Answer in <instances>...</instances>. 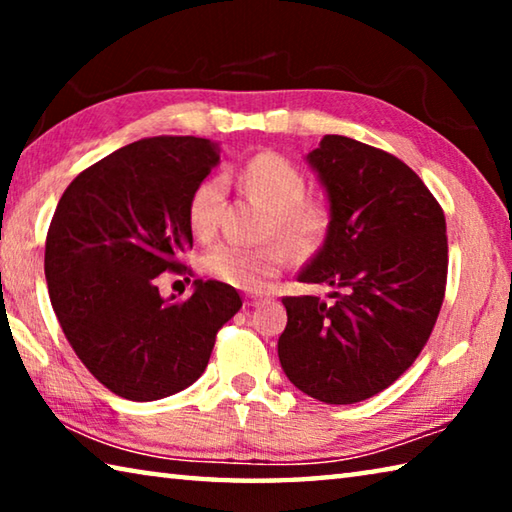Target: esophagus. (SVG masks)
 Wrapping results in <instances>:
<instances>
[{"label":"esophagus","instance_id":"esophagus-1","mask_svg":"<svg viewBox=\"0 0 512 512\" xmlns=\"http://www.w3.org/2000/svg\"><path fill=\"white\" fill-rule=\"evenodd\" d=\"M259 300H262V296H246V305L255 307V305H259Z\"/></svg>","mask_w":512,"mask_h":512}]
</instances>
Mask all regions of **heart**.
<instances>
[{
  "label": "heart",
  "instance_id": "1",
  "mask_svg": "<svg viewBox=\"0 0 512 512\" xmlns=\"http://www.w3.org/2000/svg\"><path fill=\"white\" fill-rule=\"evenodd\" d=\"M244 187L268 207L264 235L282 241L262 246H244L221 241L203 257V268L214 280L235 289L257 291L266 280L282 271L291 248L296 255H309L323 244L332 221L327 203L307 198V180L296 164L282 153L262 151L250 158L239 171ZM225 201L221 176L205 178L194 189L187 205V221L196 239H212L219 228Z\"/></svg>",
  "mask_w": 512,
  "mask_h": 512
}]
</instances>
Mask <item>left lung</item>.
Segmentation results:
<instances>
[{
  "label": "left lung",
  "instance_id": "1",
  "mask_svg": "<svg viewBox=\"0 0 512 512\" xmlns=\"http://www.w3.org/2000/svg\"><path fill=\"white\" fill-rule=\"evenodd\" d=\"M309 162L332 221L298 280L336 291L332 305L282 298L277 354L302 393L354 404L400 379L429 341L447 287L445 212L418 173L370 144L325 135Z\"/></svg>",
  "mask_w": 512,
  "mask_h": 512
}]
</instances>
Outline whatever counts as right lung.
I'll list each match as a JSON object with an SVG mask.
<instances>
[{"mask_svg":"<svg viewBox=\"0 0 512 512\" xmlns=\"http://www.w3.org/2000/svg\"><path fill=\"white\" fill-rule=\"evenodd\" d=\"M216 162L203 137H144L81 171L51 219V307L83 366L126 400L192 386L241 307L237 289L216 280H196L185 300H164L155 284L167 271L192 275L187 205Z\"/></svg>","mask_w":512,"mask_h":512,"instance_id":"right-lung-1","label":"right lung"}]
</instances>
